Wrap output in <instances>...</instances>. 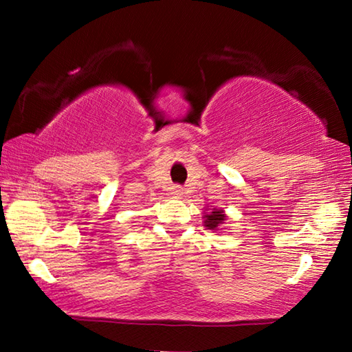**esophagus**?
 Instances as JSON below:
<instances>
[{
	"label": "esophagus",
	"instance_id": "esophagus-1",
	"mask_svg": "<svg viewBox=\"0 0 352 352\" xmlns=\"http://www.w3.org/2000/svg\"><path fill=\"white\" fill-rule=\"evenodd\" d=\"M174 194H175V195H182V194H183V188L175 186V188H174Z\"/></svg>",
	"mask_w": 352,
	"mask_h": 352
}]
</instances>
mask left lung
<instances>
[{"label": "left lung", "instance_id": "1", "mask_svg": "<svg viewBox=\"0 0 352 352\" xmlns=\"http://www.w3.org/2000/svg\"><path fill=\"white\" fill-rule=\"evenodd\" d=\"M223 220H225V214L222 212V210H214L212 212L206 214L205 216V226H208L210 230H214L217 228Z\"/></svg>", "mask_w": 352, "mask_h": 352}]
</instances>
